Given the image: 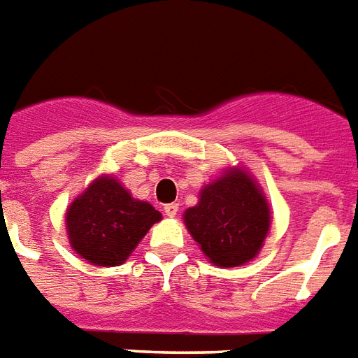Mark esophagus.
<instances>
[{
    "label": "esophagus",
    "instance_id": "obj_1",
    "mask_svg": "<svg viewBox=\"0 0 358 358\" xmlns=\"http://www.w3.org/2000/svg\"><path fill=\"white\" fill-rule=\"evenodd\" d=\"M164 213L167 215V217H171V219L176 217V213H178V204H167L164 208Z\"/></svg>",
    "mask_w": 358,
    "mask_h": 358
}]
</instances>
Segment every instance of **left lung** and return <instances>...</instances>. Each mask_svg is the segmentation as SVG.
Here are the masks:
<instances>
[{
  "instance_id": "obj_1",
  "label": "left lung",
  "mask_w": 358,
  "mask_h": 358,
  "mask_svg": "<svg viewBox=\"0 0 358 358\" xmlns=\"http://www.w3.org/2000/svg\"><path fill=\"white\" fill-rule=\"evenodd\" d=\"M199 204L185 209L189 234L217 266H241L259 254L270 229V208L254 176L231 167L209 182Z\"/></svg>"
}]
</instances>
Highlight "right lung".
I'll use <instances>...</instances> for the list:
<instances>
[{
    "label": "right lung",
    "instance_id": "add662e5",
    "mask_svg": "<svg viewBox=\"0 0 358 358\" xmlns=\"http://www.w3.org/2000/svg\"><path fill=\"white\" fill-rule=\"evenodd\" d=\"M162 213L132 199L115 176H99L66 211L69 245L97 266H119L129 259Z\"/></svg>",
    "mask_w": 358,
    "mask_h": 358
}]
</instances>
